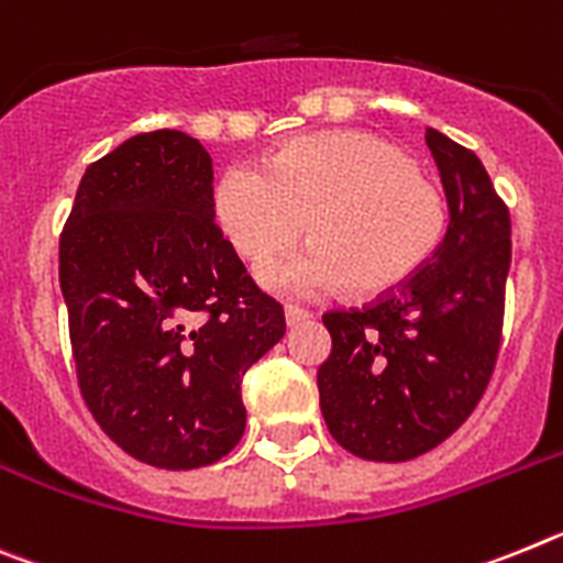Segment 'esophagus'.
Listing matches in <instances>:
<instances>
[{
    "mask_svg": "<svg viewBox=\"0 0 563 563\" xmlns=\"http://www.w3.org/2000/svg\"><path fill=\"white\" fill-rule=\"evenodd\" d=\"M283 314H286V325H288V329H297L300 322H306L311 317L309 311L297 309V306H286V311H283Z\"/></svg>",
    "mask_w": 563,
    "mask_h": 563,
    "instance_id": "esophagus-1",
    "label": "esophagus"
}]
</instances>
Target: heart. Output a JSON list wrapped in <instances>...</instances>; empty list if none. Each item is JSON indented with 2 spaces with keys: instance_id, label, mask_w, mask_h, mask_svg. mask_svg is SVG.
Returning a JSON list of instances; mask_svg holds the SVG:
<instances>
[{
  "instance_id": "obj_1",
  "label": "heart",
  "mask_w": 563,
  "mask_h": 563,
  "mask_svg": "<svg viewBox=\"0 0 563 563\" xmlns=\"http://www.w3.org/2000/svg\"><path fill=\"white\" fill-rule=\"evenodd\" d=\"M214 221L249 263L311 243L257 272L286 297L397 291L433 257L448 227L439 187L402 146L368 130H331L288 141L266 169L229 166L212 195Z\"/></svg>"
}]
</instances>
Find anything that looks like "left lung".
<instances>
[{"instance_id": "1", "label": "left lung", "mask_w": 563, "mask_h": 563, "mask_svg": "<svg viewBox=\"0 0 563 563\" xmlns=\"http://www.w3.org/2000/svg\"><path fill=\"white\" fill-rule=\"evenodd\" d=\"M448 198V232L405 286L363 311L322 317V419L349 453L408 462L471 417L490 383L505 322L510 212L482 161L424 130Z\"/></svg>"}]
</instances>
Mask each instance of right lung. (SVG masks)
<instances>
[{"label":"right lung","mask_w":563,"mask_h":563,"mask_svg":"<svg viewBox=\"0 0 563 563\" xmlns=\"http://www.w3.org/2000/svg\"><path fill=\"white\" fill-rule=\"evenodd\" d=\"M58 283L78 388L112 442L164 471L241 442V379L286 320L214 227L212 158L192 135H133L87 166Z\"/></svg>","instance_id":"right-lung-1"}]
</instances>
